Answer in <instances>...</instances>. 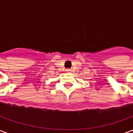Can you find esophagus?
I'll return each instance as SVG.
<instances>
[{"instance_id": "34e87169", "label": "esophagus", "mask_w": 133, "mask_h": 133, "mask_svg": "<svg viewBox=\"0 0 133 133\" xmlns=\"http://www.w3.org/2000/svg\"><path fill=\"white\" fill-rule=\"evenodd\" d=\"M66 71H67V72H71V70H70V69H67Z\"/></svg>"}]
</instances>
